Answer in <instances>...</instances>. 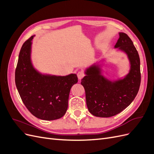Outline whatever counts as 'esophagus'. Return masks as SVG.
<instances>
[{
	"label": "esophagus",
	"instance_id": "34e87169",
	"mask_svg": "<svg viewBox=\"0 0 154 154\" xmlns=\"http://www.w3.org/2000/svg\"><path fill=\"white\" fill-rule=\"evenodd\" d=\"M77 76H78V80H81L84 77L85 74L84 73H83L82 71H79L77 74Z\"/></svg>",
	"mask_w": 154,
	"mask_h": 154
}]
</instances>
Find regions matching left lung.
<instances>
[{
	"label": "left lung",
	"instance_id": "8db88e82",
	"mask_svg": "<svg viewBox=\"0 0 154 154\" xmlns=\"http://www.w3.org/2000/svg\"><path fill=\"white\" fill-rule=\"evenodd\" d=\"M114 48L127 55L130 64L129 72L123 78L111 81L102 75L98 64L87 68L81 84L85 91L88 111L96 117L109 118L120 113L136 97L141 83L140 59L129 36L119 32Z\"/></svg>",
	"mask_w": 154,
	"mask_h": 154
}]
</instances>
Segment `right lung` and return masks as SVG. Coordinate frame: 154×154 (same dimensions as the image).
<instances>
[{"instance_id": "1", "label": "right lung", "mask_w": 154, "mask_h": 154, "mask_svg": "<svg viewBox=\"0 0 154 154\" xmlns=\"http://www.w3.org/2000/svg\"><path fill=\"white\" fill-rule=\"evenodd\" d=\"M34 36L20 49L15 70V84L23 103L37 118L55 120L62 118L68 108L72 86L78 82L76 74L55 76L42 74L31 62V45Z\"/></svg>"}]
</instances>
